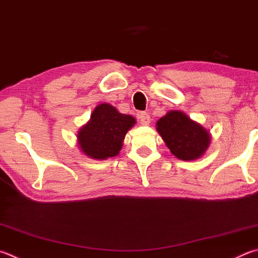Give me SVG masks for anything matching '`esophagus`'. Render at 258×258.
Here are the masks:
<instances>
[{"label":"esophagus","mask_w":258,"mask_h":258,"mask_svg":"<svg viewBox=\"0 0 258 258\" xmlns=\"http://www.w3.org/2000/svg\"><path fill=\"white\" fill-rule=\"evenodd\" d=\"M139 119H140V123H141L142 125H149L150 124V115L148 113H144V111H142V113L139 114Z\"/></svg>","instance_id":"esophagus-1"}]
</instances>
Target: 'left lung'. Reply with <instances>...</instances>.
<instances>
[{
	"label": "left lung",
	"mask_w": 258,
	"mask_h": 258,
	"mask_svg": "<svg viewBox=\"0 0 258 258\" xmlns=\"http://www.w3.org/2000/svg\"><path fill=\"white\" fill-rule=\"evenodd\" d=\"M157 131L170 152L185 161L202 157L211 141L207 128L179 110L168 111L161 117L157 121Z\"/></svg>",
	"instance_id": "left-lung-1"
}]
</instances>
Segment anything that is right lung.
Returning <instances> with one entry per match:
<instances>
[{
    "label": "right lung",
    "instance_id": "right-lung-1",
    "mask_svg": "<svg viewBox=\"0 0 258 258\" xmlns=\"http://www.w3.org/2000/svg\"><path fill=\"white\" fill-rule=\"evenodd\" d=\"M135 124L131 115L120 114L114 106L100 104L90 120L78 133V144L89 158L105 160L119 153L126 133Z\"/></svg>",
    "mask_w": 258,
    "mask_h": 258
}]
</instances>
